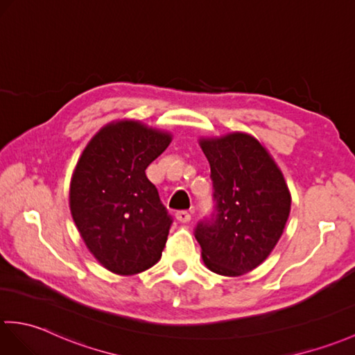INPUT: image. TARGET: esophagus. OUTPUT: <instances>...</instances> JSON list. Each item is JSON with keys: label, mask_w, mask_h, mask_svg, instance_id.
Wrapping results in <instances>:
<instances>
[{"label": "esophagus", "mask_w": 355, "mask_h": 355, "mask_svg": "<svg viewBox=\"0 0 355 355\" xmlns=\"http://www.w3.org/2000/svg\"><path fill=\"white\" fill-rule=\"evenodd\" d=\"M175 218L178 222H183V224H186V222L191 220V213L186 210H180L175 213Z\"/></svg>", "instance_id": "obj_1"}]
</instances>
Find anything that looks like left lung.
Masks as SVG:
<instances>
[{"label":"left lung","mask_w":355,"mask_h":355,"mask_svg":"<svg viewBox=\"0 0 355 355\" xmlns=\"http://www.w3.org/2000/svg\"><path fill=\"white\" fill-rule=\"evenodd\" d=\"M210 163L215 211L195 237L204 265L215 274L241 277L268 259L289 219L292 196L282 171L257 139L234 131L201 137Z\"/></svg>","instance_id":"obj_1"}]
</instances>
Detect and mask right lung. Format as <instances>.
<instances>
[{
	"label": "right lung",
	"instance_id": "right-lung-1",
	"mask_svg": "<svg viewBox=\"0 0 355 355\" xmlns=\"http://www.w3.org/2000/svg\"><path fill=\"white\" fill-rule=\"evenodd\" d=\"M168 131L123 119L90 139L73 169L69 207L87 250L118 275L154 266L166 245L172 218L146 178L171 144Z\"/></svg>",
	"mask_w": 355,
	"mask_h": 355
}]
</instances>
